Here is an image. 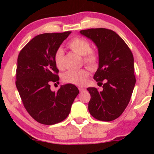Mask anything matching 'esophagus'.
Returning a JSON list of instances; mask_svg holds the SVG:
<instances>
[{
	"instance_id": "obj_1",
	"label": "esophagus",
	"mask_w": 154,
	"mask_h": 154,
	"mask_svg": "<svg viewBox=\"0 0 154 154\" xmlns=\"http://www.w3.org/2000/svg\"><path fill=\"white\" fill-rule=\"evenodd\" d=\"M78 89H79V91H80V92H82V91H84L85 90V88H79Z\"/></svg>"
}]
</instances>
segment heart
Returning <instances> with one entry per match:
<instances>
[{
  "instance_id": "b5f03b06",
  "label": "heart",
  "mask_w": 154,
  "mask_h": 154,
  "mask_svg": "<svg viewBox=\"0 0 154 154\" xmlns=\"http://www.w3.org/2000/svg\"><path fill=\"white\" fill-rule=\"evenodd\" d=\"M68 47L76 54L82 56V61L89 68L95 69L98 64V56L95 51L91 50V45L88 40L82 38L76 37L72 39L68 43ZM55 65L59 69L63 67V51L58 48L54 56ZM89 73L85 69L79 70H69L63 75V82L75 85L82 86L86 82Z\"/></svg>"
}]
</instances>
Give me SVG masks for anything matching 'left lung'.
I'll return each instance as SVG.
<instances>
[{"label":"left lung","instance_id":"obj_1","mask_svg":"<svg viewBox=\"0 0 154 154\" xmlns=\"http://www.w3.org/2000/svg\"><path fill=\"white\" fill-rule=\"evenodd\" d=\"M98 50V68L93 78L103 85V91L88 88L91 100L88 110L95 119L110 122L116 119L128 106L136 79L131 51L115 32L105 28L81 30Z\"/></svg>","mask_w":154,"mask_h":154}]
</instances>
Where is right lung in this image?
Returning <instances> with one entry per match:
<instances>
[{
  "mask_svg": "<svg viewBox=\"0 0 154 154\" xmlns=\"http://www.w3.org/2000/svg\"><path fill=\"white\" fill-rule=\"evenodd\" d=\"M70 33L37 35L19 54L16 86L26 111L40 124L51 125L64 120L79 93L72 84L61 85L57 92L51 90V83L59 80L54 54Z\"/></svg>",
  "mask_w": 154,
  "mask_h": 154,
  "instance_id": "1",
  "label": "right lung"
}]
</instances>
